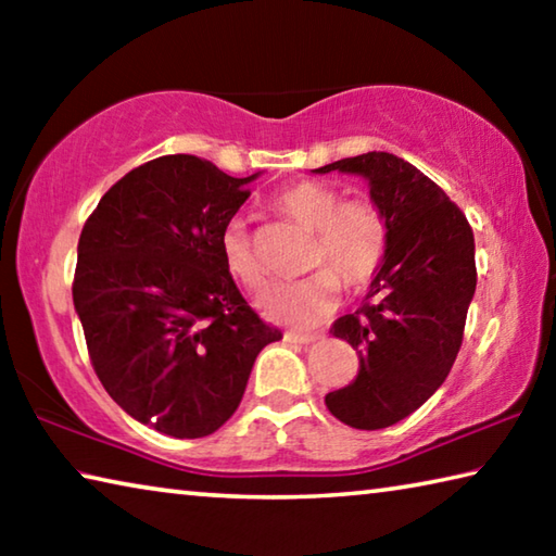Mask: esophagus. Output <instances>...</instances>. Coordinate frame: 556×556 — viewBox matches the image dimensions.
I'll use <instances>...</instances> for the list:
<instances>
[{"mask_svg":"<svg viewBox=\"0 0 556 556\" xmlns=\"http://www.w3.org/2000/svg\"><path fill=\"white\" fill-rule=\"evenodd\" d=\"M285 341L294 343V345H312L316 341H321V336L318 333H287Z\"/></svg>","mask_w":556,"mask_h":556,"instance_id":"34e87169","label":"esophagus"}]
</instances>
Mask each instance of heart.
<instances>
[{"instance_id": "heart-1", "label": "heart", "mask_w": 556, "mask_h": 556, "mask_svg": "<svg viewBox=\"0 0 556 556\" xmlns=\"http://www.w3.org/2000/svg\"><path fill=\"white\" fill-rule=\"evenodd\" d=\"M275 205L289 220L316 232L312 269L318 275L294 285L269 287L257 306L265 318L281 326L308 328L333 312L338 291H361L378 277L388 257V220L372 201H343L331 184L294 181L275 195ZM220 255L228 275L244 289L257 291L265 285V267L257 257L248 228L240 220L225 225Z\"/></svg>"}]
</instances>
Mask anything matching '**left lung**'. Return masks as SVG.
Instances as JSON below:
<instances>
[{
  "mask_svg": "<svg viewBox=\"0 0 556 556\" xmlns=\"http://www.w3.org/2000/svg\"><path fill=\"white\" fill-rule=\"evenodd\" d=\"M314 172L363 176L390 232L363 306L331 326L357 351L361 370L326 394V407L353 429L392 427L441 388L456 361L476 291L473 230L429 176L394 154L368 152Z\"/></svg>",
  "mask_w": 556,
  "mask_h": 556,
  "instance_id": "1",
  "label": "left lung"
}]
</instances>
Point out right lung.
I'll list each match as a JSON object with an SVG mask.
<instances>
[{
    "instance_id": "add662e5",
    "label": "right lung",
    "mask_w": 556,
    "mask_h": 556,
    "mask_svg": "<svg viewBox=\"0 0 556 556\" xmlns=\"http://www.w3.org/2000/svg\"><path fill=\"white\" fill-rule=\"evenodd\" d=\"M248 178L168 154L102 195L78 240L73 304L102 388L129 417L201 439L232 417L260 351L281 338L223 265Z\"/></svg>"
}]
</instances>
